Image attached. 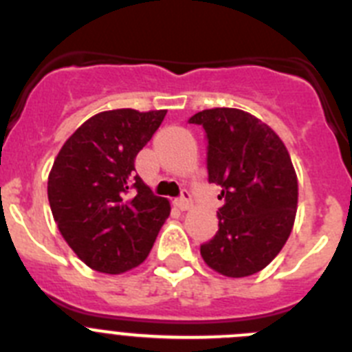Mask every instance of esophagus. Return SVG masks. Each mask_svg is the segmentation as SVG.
<instances>
[{"label": "esophagus", "mask_w": 352, "mask_h": 352, "mask_svg": "<svg viewBox=\"0 0 352 352\" xmlns=\"http://www.w3.org/2000/svg\"><path fill=\"white\" fill-rule=\"evenodd\" d=\"M176 206H178L179 210H182V211L190 210V208H192V197H190V192H188V190H183L182 197L176 199Z\"/></svg>", "instance_id": "1"}]
</instances>
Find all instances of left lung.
I'll use <instances>...</instances> for the list:
<instances>
[{
  "instance_id": "left-lung-1",
  "label": "left lung",
  "mask_w": 352,
  "mask_h": 352,
  "mask_svg": "<svg viewBox=\"0 0 352 352\" xmlns=\"http://www.w3.org/2000/svg\"><path fill=\"white\" fill-rule=\"evenodd\" d=\"M208 139V179L222 186L219 231L201 245L204 263L231 278L254 275L282 250L294 226L298 178L282 139L239 109L194 114Z\"/></svg>"
}]
</instances>
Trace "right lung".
Returning a JSON list of instances; mask_svg holds the SVG:
<instances>
[{"label":"right lung","mask_w":352,"mask_h":352,"mask_svg":"<svg viewBox=\"0 0 352 352\" xmlns=\"http://www.w3.org/2000/svg\"><path fill=\"white\" fill-rule=\"evenodd\" d=\"M167 111H104L72 133L49 173L47 195L61 236L95 272L125 273L148 257L170 213L135 173V157Z\"/></svg>","instance_id":"1"}]
</instances>
